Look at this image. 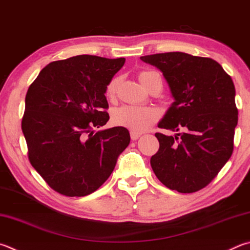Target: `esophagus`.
Here are the masks:
<instances>
[{"label": "esophagus", "instance_id": "34e87169", "mask_svg": "<svg viewBox=\"0 0 250 250\" xmlns=\"http://www.w3.org/2000/svg\"><path fill=\"white\" fill-rule=\"evenodd\" d=\"M130 137H131V139H132L133 141H135V140H138V139L141 137V133L133 132V131H131V132H130Z\"/></svg>", "mask_w": 250, "mask_h": 250}]
</instances>
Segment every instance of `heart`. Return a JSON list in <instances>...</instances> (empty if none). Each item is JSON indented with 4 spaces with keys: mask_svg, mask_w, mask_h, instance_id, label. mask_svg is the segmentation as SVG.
<instances>
[{
    "mask_svg": "<svg viewBox=\"0 0 250 250\" xmlns=\"http://www.w3.org/2000/svg\"><path fill=\"white\" fill-rule=\"evenodd\" d=\"M139 81L148 92H152L155 87L162 89L161 76L154 71H141L139 73ZM118 85H119V78L112 79L107 84L105 94L108 99L116 97ZM158 116L160 113L152 107L124 106L113 111L111 120L112 124L117 126L126 128L133 132H142L158 119Z\"/></svg>",
    "mask_w": 250,
    "mask_h": 250,
    "instance_id": "b5f03b06",
    "label": "heart"
}]
</instances>
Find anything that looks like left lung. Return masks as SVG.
<instances>
[{"label":"left lung","mask_w":250,"mask_h":250,"mask_svg":"<svg viewBox=\"0 0 250 250\" xmlns=\"http://www.w3.org/2000/svg\"><path fill=\"white\" fill-rule=\"evenodd\" d=\"M163 72L175 102L155 133L160 142L151 166L158 180L181 193L199 191L232 156L238 110L230 76L215 60L184 52L141 57Z\"/></svg>","instance_id":"8db88e82"}]
</instances>
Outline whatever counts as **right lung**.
Wrapping results in <instances>:
<instances>
[{"label": "right lung", "mask_w": 250, "mask_h": 250, "mask_svg": "<svg viewBox=\"0 0 250 250\" xmlns=\"http://www.w3.org/2000/svg\"><path fill=\"white\" fill-rule=\"evenodd\" d=\"M125 59L81 54L49 63L27 90L21 130L30 164L54 191L84 197L109 178L130 143L109 120L106 86Z\"/></svg>", "instance_id": "add662e5"}]
</instances>
